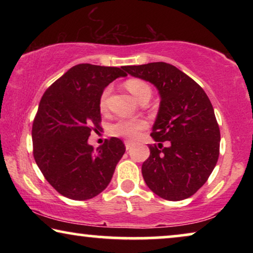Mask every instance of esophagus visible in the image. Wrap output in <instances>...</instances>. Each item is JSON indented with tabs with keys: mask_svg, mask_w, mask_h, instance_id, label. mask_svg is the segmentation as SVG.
<instances>
[{
	"mask_svg": "<svg viewBox=\"0 0 253 253\" xmlns=\"http://www.w3.org/2000/svg\"><path fill=\"white\" fill-rule=\"evenodd\" d=\"M126 151H129V150H131V148H132V146H133V144L132 143H130V141H126Z\"/></svg>",
	"mask_w": 253,
	"mask_h": 253,
	"instance_id": "obj_1",
	"label": "esophagus"
}]
</instances>
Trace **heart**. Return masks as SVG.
I'll use <instances>...</instances> for the list:
<instances>
[{"label": "heart", "instance_id": "heart-1", "mask_svg": "<svg viewBox=\"0 0 253 253\" xmlns=\"http://www.w3.org/2000/svg\"><path fill=\"white\" fill-rule=\"evenodd\" d=\"M126 87L131 94L134 96L137 101H139L144 96H151V87L147 83L140 79H129L126 83ZM110 93V87H106L103 89L101 96H100V108L105 109L107 105V98ZM146 121L141 119L136 120H122L114 124L112 126V133L114 136L124 137L127 139H133L137 137L138 132L146 127Z\"/></svg>", "mask_w": 253, "mask_h": 253}]
</instances>
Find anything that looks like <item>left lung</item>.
<instances>
[{
	"label": "left lung",
	"instance_id": "left-lung-1",
	"mask_svg": "<svg viewBox=\"0 0 253 253\" xmlns=\"http://www.w3.org/2000/svg\"><path fill=\"white\" fill-rule=\"evenodd\" d=\"M122 69L153 84L160 95L151 133L158 145H151L141 167L145 183L166 200L189 198L205 184L219 158L220 130L209 96L193 79L165 62Z\"/></svg>",
	"mask_w": 253,
	"mask_h": 253
}]
</instances>
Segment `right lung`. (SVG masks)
Instances as JSON below:
<instances>
[{"mask_svg": "<svg viewBox=\"0 0 253 253\" xmlns=\"http://www.w3.org/2000/svg\"><path fill=\"white\" fill-rule=\"evenodd\" d=\"M122 68L83 63L72 67L44 92L32 126L33 155L48 183L62 196L87 200L112 181L126 152L123 141L107 139L94 151L88 144L100 127V96Z\"/></svg>", "mask_w": 253, "mask_h": 253, "instance_id": "add662e5", "label": "right lung"}]
</instances>
